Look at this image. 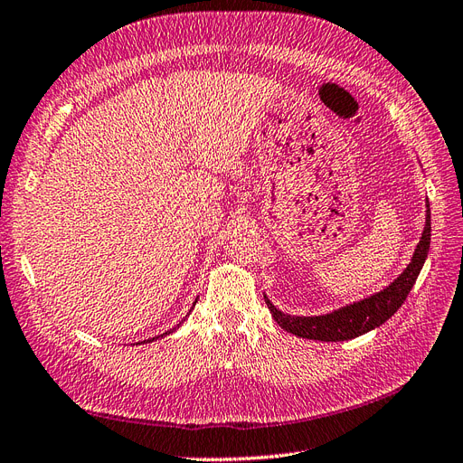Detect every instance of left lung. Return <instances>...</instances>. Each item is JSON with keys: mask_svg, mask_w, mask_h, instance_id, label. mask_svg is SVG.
I'll return each mask as SVG.
<instances>
[{"mask_svg": "<svg viewBox=\"0 0 463 463\" xmlns=\"http://www.w3.org/2000/svg\"><path fill=\"white\" fill-rule=\"evenodd\" d=\"M430 246V210L427 202V219H425V229L421 234V241L417 244L413 258L406 271L402 273L394 282H391L384 290L377 292L375 296H369L362 302L350 304L346 307H340L333 313H326V316L317 317H294L288 313L279 311L269 298L265 296V304L273 313L275 321L282 326V329L311 340H323V342H340V340H350L360 336L364 333H369L375 326L383 325L386 319H391L398 307L404 304L410 290L413 288L417 275H420L421 267L427 260Z\"/></svg>", "mask_w": 463, "mask_h": 463, "instance_id": "1", "label": "left lung"}]
</instances>
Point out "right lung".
Wrapping results in <instances>:
<instances>
[{"label": "right lung", "instance_id": "add662e5", "mask_svg": "<svg viewBox=\"0 0 463 463\" xmlns=\"http://www.w3.org/2000/svg\"><path fill=\"white\" fill-rule=\"evenodd\" d=\"M178 325H181V323H178ZM178 325H176V326H178ZM176 326H175V329H176ZM175 329H171V331H167V333H163V335H169V333H173ZM163 335H161V336H163ZM156 338H157V336H156ZM152 340H154V338H152Z\"/></svg>", "mask_w": 463, "mask_h": 463}]
</instances>
